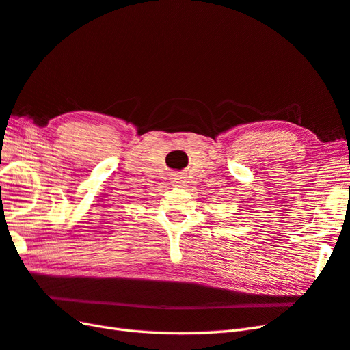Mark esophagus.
Returning <instances> with one entry per match:
<instances>
[{"mask_svg":"<svg viewBox=\"0 0 350 350\" xmlns=\"http://www.w3.org/2000/svg\"><path fill=\"white\" fill-rule=\"evenodd\" d=\"M185 178L183 176V175H180V174H175L174 176H172V183H174V185H178V187H181L185 181Z\"/></svg>","mask_w":350,"mask_h":350,"instance_id":"34e87169","label":"esophagus"}]
</instances>
